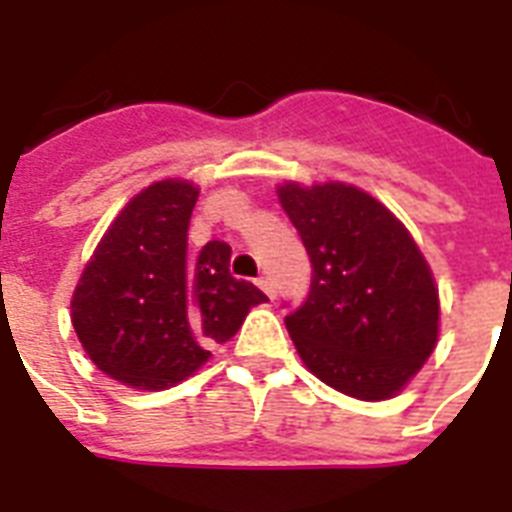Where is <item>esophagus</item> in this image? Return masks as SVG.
Returning a JSON list of instances; mask_svg holds the SVG:
<instances>
[{"instance_id":"obj_1","label":"esophagus","mask_w":512,"mask_h":512,"mask_svg":"<svg viewBox=\"0 0 512 512\" xmlns=\"http://www.w3.org/2000/svg\"><path fill=\"white\" fill-rule=\"evenodd\" d=\"M257 287L263 289L265 295L271 297V300H276V287H273V281L268 279V276H260V279H257Z\"/></svg>"}]
</instances>
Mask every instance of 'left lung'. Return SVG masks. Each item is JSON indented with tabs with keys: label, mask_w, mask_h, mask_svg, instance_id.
<instances>
[{
	"label": "left lung",
	"mask_w": 512,
	"mask_h": 512,
	"mask_svg": "<svg viewBox=\"0 0 512 512\" xmlns=\"http://www.w3.org/2000/svg\"><path fill=\"white\" fill-rule=\"evenodd\" d=\"M279 201L311 257V292L289 313V337L321 382L361 401L404 388L438 340V289L404 225L345 183L300 188Z\"/></svg>",
	"instance_id": "obj_1"
}]
</instances>
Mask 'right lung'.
<instances>
[{
  "label": "right lung",
  "mask_w": 512,
  "mask_h": 512,
  "mask_svg": "<svg viewBox=\"0 0 512 512\" xmlns=\"http://www.w3.org/2000/svg\"><path fill=\"white\" fill-rule=\"evenodd\" d=\"M199 188L162 180L119 212L71 300L79 342L100 372L159 390L191 377L209 345L231 340L268 297L228 271L231 247L207 241L188 255Z\"/></svg>",
  "instance_id": "1"
}]
</instances>
